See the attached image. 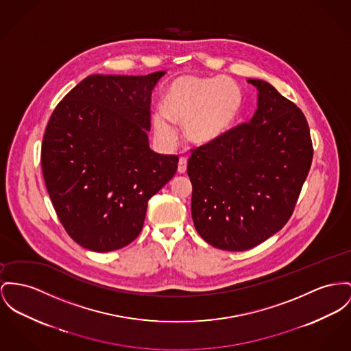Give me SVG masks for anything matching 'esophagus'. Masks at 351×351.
Segmentation results:
<instances>
[{"instance_id":"esophagus-1","label":"esophagus","mask_w":351,"mask_h":351,"mask_svg":"<svg viewBox=\"0 0 351 351\" xmlns=\"http://www.w3.org/2000/svg\"><path fill=\"white\" fill-rule=\"evenodd\" d=\"M187 167V160L185 157H181L180 161H178V173L184 174L186 171Z\"/></svg>"}]
</instances>
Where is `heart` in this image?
Segmentation results:
<instances>
[{"label": "heart", "mask_w": 351, "mask_h": 351, "mask_svg": "<svg viewBox=\"0 0 351 351\" xmlns=\"http://www.w3.org/2000/svg\"><path fill=\"white\" fill-rule=\"evenodd\" d=\"M164 110L152 114L156 134L173 142L177 130L173 122L184 125L187 140L209 145L222 138L233 126L242 108L238 85L225 77L182 75L165 90Z\"/></svg>", "instance_id": "b5f03b06"}]
</instances>
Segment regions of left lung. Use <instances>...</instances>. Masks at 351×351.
Wrapping results in <instances>:
<instances>
[{"label":"left lung","instance_id":"1","mask_svg":"<svg viewBox=\"0 0 351 351\" xmlns=\"http://www.w3.org/2000/svg\"><path fill=\"white\" fill-rule=\"evenodd\" d=\"M247 82L258 90L253 118L191 150L187 162L195 230L211 246L229 252L253 249L280 232L313 160L302 110L269 82Z\"/></svg>","mask_w":351,"mask_h":351}]
</instances>
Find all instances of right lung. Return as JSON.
I'll use <instances>...</instances> for the list:
<instances>
[{
	"instance_id": "add662e5",
	"label": "right lung",
	"mask_w": 351,
	"mask_h": 351,
	"mask_svg": "<svg viewBox=\"0 0 351 351\" xmlns=\"http://www.w3.org/2000/svg\"><path fill=\"white\" fill-rule=\"evenodd\" d=\"M166 71L93 74L56 106L41 166L51 204L82 247L113 252L140 235L147 201L173 178L178 157L149 146L152 92Z\"/></svg>"
}]
</instances>
